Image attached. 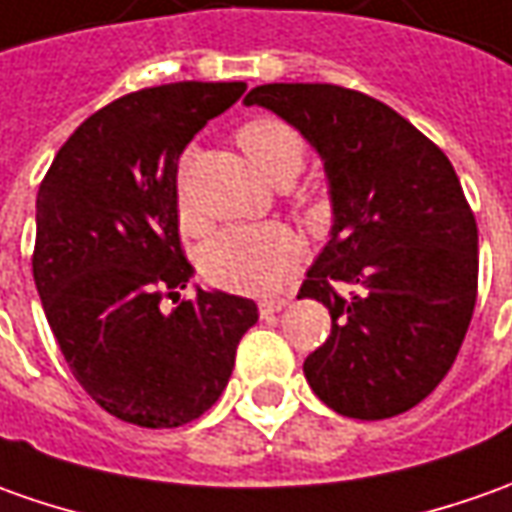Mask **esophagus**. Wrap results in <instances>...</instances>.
Here are the masks:
<instances>
[{
  "instance_id": "1",
  "label": "esophagus",
  "mask_w": 512,
  "mask_h": 512,
  "mask_svg": "<svg viewBox=\"0 0 512 512\" xmlns=\"http://www.w3.org/2000/svg\"><path fill=\"white\" fill-rule=\"evenodd\" d=\"M285 305H288L285 297H269V300H260V316H263V319H271L274 314H280Z\"/></svg>"
}]
</instances>
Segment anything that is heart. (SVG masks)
<instances>
[{"label":"heart","instance_id":"1","mask_svg":"<svg viewBox=\"0 0 512 512\" xmlns=\"http://www.w3.org/2000/svg\"><path fill=\"white\" fill-rule=\"evenodd\" d=\"M238 145L269 182L297 179L305 165L300 134L280 120H252L238 131ZM184 170V165H182ZM184 210V184L179 179ZM300 260V241L283 224H255L218 232L201 255V269L221 288L238 294H271Z\"/></svg>","mask_w":512,"mask_h":512}]
</instances>
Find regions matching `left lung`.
<instances>
[{"label": "left lung", "instance_id": "1", "mask_svg": "<svg viewBox=\"0 0 512 512\" xmlns=\"http://www.w3.org/2000/svg\"><path fill=\"white\" fill-rule=\"evenodd\" d=\"M246 106L294 125L328 176L330 241L300 300L330 311L308 384L344 417L384 420L429 398L471 325L474 212L448 156L381 100L333 83H266Z\"/></svg>", "mask_w": 512, "mask_h": 512}]
</instances>
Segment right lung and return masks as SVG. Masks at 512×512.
<instances>
[{
	"label": "right lung",
	"mask_w": 512,
	"mask_h": 512,
	"mask_svg": "<svg viewBox=\"0 0 512 512\" xmlns=\"http://www.w3.org/2000/svg\"><path fill=\"white\" fill-rule=\"evenodd\" d=\"M246 83L142 89L92 114L36 198L33 280L72 375L109 415L145 429L201 417L227 389L257 305L196 285L179 241V156ZM165 296L177 302L170 312Z\"/></svg>",
	"instance_id": "add662e5"
}]
</instances>
